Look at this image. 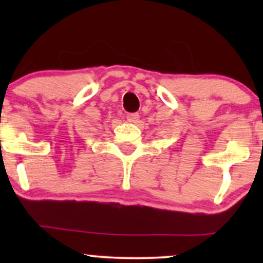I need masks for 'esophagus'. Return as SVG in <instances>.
Returning a JSON list of instances; mask_svg holds the SVG:
<instances>
[{
    "label": "esophagus",
    "instance_id": "esophagus-1",
    "mask_svg": "<svg viewBox=\"0 0 263 263\" xmlns=\"http://www.w3.org/2000/svg\"><path fill=\"white\" fill-rule=\"evenodd\" d=\"M127 120H128V122H131V123H137L138 120H140V115L136 114V112L128 114L127 115Z\"/></svg>",
    "mask_w": 263,
    "mask_h": 263
}]
</instances>
